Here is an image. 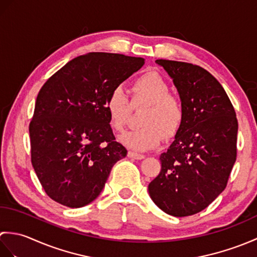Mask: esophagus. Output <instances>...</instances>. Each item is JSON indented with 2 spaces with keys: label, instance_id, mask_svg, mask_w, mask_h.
<instances>
[{
  "label": "esophagus",
  "instance_id": "1",
  "mask_svg": "<svg viewBox=\"0 0 257 257\" xmlns=\"http://www.w3.org/2000/svg\"><path fill=\"white\" fill-rule=\"evenodd\" d=\"M128 157L129 158H133V159H136V160H143V159H145V156L144 155L137 154V152H134V151H129L128 152Z\"/></svg>",
  "mask_w": 257,
  "mask_h": 257
}]
</instances>
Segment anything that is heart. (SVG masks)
Segmentation results:
<instances>
[{
	"label": "heart",
	"instance_id": "obj_1",
	"mask_svg": "<svg viewBox=\"0 0 257 257\" xmlns=\"http://www.w3.org/2000/svg\"><path fill=\"white\" fill-rule=\"evenodd\" d=\"M134 105H147L139 128L130 129L119 136L123 146L135 150L147 151L161 144L163 134L167 138L176 136L184 119V108L178 97L170 94V86L157 72H148L134 81ZM106 109L114 130H121L129 118L130 106L127 92L121 86L113 87L106 100Z\"/></svg>",
	"mask_w": 257,
	"mask_h": 257
}]
</instances>
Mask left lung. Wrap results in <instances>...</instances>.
Segmentation results:
<instances>
[{
    "instance_id": "1",
    "label": "left lung",
    "mask_w": 257,
    "mask_h": 257,
    "mask_svg": "<svg viewBox=\"0 0 257 257\" xmlns=\"http://www.w3.org/2000/svg\"><path fill=\"white\" fill-rule=\"evenodd\" d=\"M156 63L173 79L184 119L160 156L161 171L149 183V194L167 214L193 215L226 187L236 160V113L224 88L204 68L168 59Z\"/></svg>"
}]
</instances>
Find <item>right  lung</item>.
I'll list each match as a JSON object with an SVG mask.
<instances>
[{"instance_id": "obj_1", "label": "right lung", "mask_w": 257, "mask_h": 257, "mask_svg": "<svg viewBox=\"0 0 257 257\" xmlns=\"http://www.w3.org/2000/svg\"><path fill=\"white\" fill-rule=\"evenodd\" d=\"M141 57L88 53L47 79L30 122L31 160L46 194L81 207L100 194L114 163L127 156L114 141L106 100L144 66Z\"/></svg>"}]
</instances>
